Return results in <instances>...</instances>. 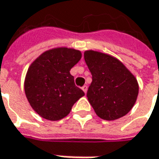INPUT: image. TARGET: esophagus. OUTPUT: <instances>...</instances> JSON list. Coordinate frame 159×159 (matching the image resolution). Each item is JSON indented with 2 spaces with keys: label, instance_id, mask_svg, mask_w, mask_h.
Listing matches in <instances>:
<instances>
[{
  "label": "esophagus",
  "instance_id": "1",
  "mask_svg": "<svg viewBox=\"0 0 159 159\" xmlns=\"http://www.w3.org/2000/svg\"><path fill=\"white\" fill-rule=\"evenodd\" d=\"M81 88H82V90L84 91V93H87V86H86V85H84V86H83Z\"/></svg>",
  "mask_w": 159,
  "mask_h": 159
}]
</instances>
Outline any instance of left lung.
Listing matches in <instances>:
<instances>
[{"mask_svg": "<svg viewBox=\"0 0 159 159\" xmlns=\"http://www.w3.org/2000/svg\"><path fill=\"white\" fill-rule=\"evenodd\" d=\"M84 57L93 76L87 96L97 116L107 121L126 116L137 102L139 91L134 74L109 54L88 50Z\"/></svg>", "mask_w": 159, "mask_h": 159, "instance_id": "1", "label": "left lung"}]
</instances>
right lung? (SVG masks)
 <instances>
[{
	"instance_id": "obj_1",
	"label": "right lung",
	"mask_w": 159,
	"mask_h": 159,
	"mask_svg": "<svg viewBox=\"0 0 159 159\" xmlns=\"http://www.w3.org/2000/svg\"><path fill=\"white\" fill-rule=\"evenodd\" d=\"M81 56V52L73 48H52L31 63L24 80V92L37 115L58 121L68 116L73 104L85 95L70 73Z\"/></svg>"
}]
</instances>
